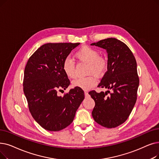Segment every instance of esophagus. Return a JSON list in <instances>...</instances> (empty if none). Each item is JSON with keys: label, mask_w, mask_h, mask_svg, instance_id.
Here are the masks:
<instances>
[{"label": "esophagus", "mask_w": 159, "mask_h": 159, "mask_svg": "<svg viewBox=\"0 0 159 159\" xmlns=\"http://www.w3.org/2000/svg\"><path fill=\"white\" fill-rule=\"evenodd\" d=\"M84 95L86 97H87L88 95V93L87 92H84Z\"/></svg>", "instance_id": "1"}]
</instances>
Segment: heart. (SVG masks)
Instances as JSON below:
<instances>
[{
    "label": "heart",
    "instance_id": "obj_1",
    "mask_svg": "<svg viewBox=\"0 0 159 159\" xmlns=\"http://www.w3.org/2000/svg\"><path fill=\"white\" fill-rule=\"evenodd\" d=\"M75 57L79 60L88 63L89 73H95L101 75L105 72L108 62L105 58L101 57L99 52L94 48L84 46L80 48L75 53ZM62 70L69 78H74L76 76L75 66L73 60L70 57L64 59L62 64ZM98 79L95 75L86 77L77 78L72 82L74 88H79L84 90H89L98 84Z\"/></svg>",
    "mask_w": 159,
    "mask_h": 159
}]
</instances>
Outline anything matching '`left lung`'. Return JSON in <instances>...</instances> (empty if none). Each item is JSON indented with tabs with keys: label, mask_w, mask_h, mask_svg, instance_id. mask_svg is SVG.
Masks as SVG:
<instances>
[{
	"label": "left lung",
	"mask_w": 159,
	"mask_h": 159,
	"mask_svg": "<svg viewBox=\"0 0 159 159\" xmlns=\"http://www.w3.org/2000/svg\"><path fill=\"white\" fill-rule=\"evenodd\" d=\"M92 45L103 48L108 52L107 71L99 88L112 89L107 92H89L95 101L92 116L99 125L115 128L125 122L132 112L137 99L139 77L134 55L120 40L110 38L100 40Z\"/></svg>",
	"instance_id": "obj_1"
}]
</instances>
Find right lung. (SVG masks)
Segmentation results:
<instances>
[{
    "label": "right lung",
    "instance_id": "obj_1",
    "mask_svg": "<svg viewBox=\"0 0 159 159\" xmlns=\"http://www.w3.org/2000/svg\"><path fill=\"white\" fill-rule=\"evenodd\" d=\"M79 43H49L43 45L29 58L24 71L23 91L29 111L43 129L59 131L73 122L75 112L84 99L82 89L75 88L58 96L70 81L62 64Z\"/></svg>",
    "mask_w": 159,
    "mask_h": 159
}]
</instances>
